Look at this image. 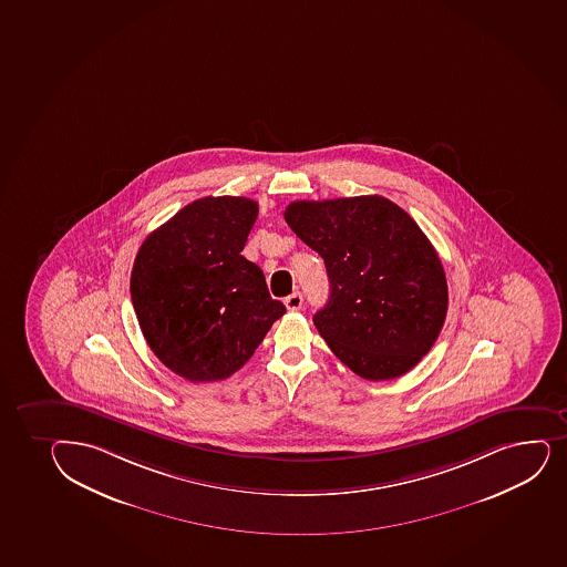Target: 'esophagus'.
Segmentation results:
<instances>
[{
	"mask_svg": "<svg viewBox=\"0 0 567 567\" xmlns=\"http://www.w3.org/2000/svg\"><path fill=\"white\" fill-rule=\"evenodd\" d=\"M285 305H287L288 311H298L301 309V305H303V296L299 292H293L285 299Z\"/></svg>",
	"mask_w": 567,
	"mask_h": 567,
	"instance_id": "esophagus-1",
	"label": "esophagus"
}]
</instances>
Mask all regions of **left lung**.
<instances>
[{
    "label": "left lung",
    "mask_w": 567,
    "mask_h": 567,
    "mask_svg": "<svg viewBox=\"0 0 567 567\" xmlns=\"http://www.w3.org/2000/svg\"><path fill=\"white\" fill-rule=\"evenodd\" d=\"M285 220L328 269L312 322L331 352L372 382L414 369L447 312L444 268L417 223L378 195L292 202Z\"/></svg>",
    "instance_id": "1"
}]
</instances>
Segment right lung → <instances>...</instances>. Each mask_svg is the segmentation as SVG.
I'll return each instance as SVG.
<instances>
[{"instance_id": "1", "label": "right lung", "mask_w": 567, "mask_h": 567, "mask_svg": "<svg viewBox=\"0 0 567 567\" xmlns=\"http://www.w3.org/2000/svg\"><path fill=\"white\" fill-rule=\"evenodd\" d=\"M258 217L244 196H206L147 236L134 258L131 299L142 333L190 382L231 377L287 309L241 250Z\"/></svg>"}]
</instances>
